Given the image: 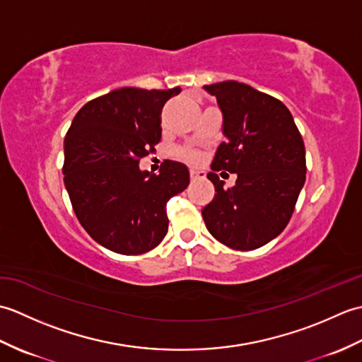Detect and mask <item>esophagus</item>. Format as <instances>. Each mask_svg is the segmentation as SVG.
Masks as SVG:
<instances>
[{
    "label": "esophagus",
    "instance_id": "esophagus-1",
    "mask_svg": "<svg viewBox=\"0 0 362 362\" xmlns=\"http://www.w3.org/2000/svg\"><path fill=\"white\" fill-rule=\"evenodd\" d=\"M189 177H191V180H197V179H202V177H205V173L199 171V169H191Z\"/></svg>",
    "mask_w": 362,
    "mask_h": 362
}]
</instances>
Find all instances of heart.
Wrapping results in <instances>:
<instances>
[{
  "label": "heart",
  "instance_id": "1",
  "mask_svg": "<svg viewBox=\"0 0 362 362\" xmlns=\"http://www.w3.org/2000/svg\"><path fill=\"white\" fill-rule=\"evenodd\" d=\"M182 157L188 160V161H191V163H194V161L201 160V153H199L197 151H193V149H187V151L182 152Z\"/></svg>",
  "mask_w": 362,
  "mask_h": 362
}]
</instances>
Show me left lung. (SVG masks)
Here are the masks:
<instances>
[{"instance_id": "8db88e82", "label": "left lung", "mask_w": 362, "mask_h": 362, "mask_svg": "<svg viewBox=\"0 0 362 362\" xmlns=\"http://www.w3.org/2000/svg\"><path fill=\"white\" fill-rule=\"evenodd\" d=\"M222 112L221 143L206 177L213 201L202 216L209 232L236 250H253L279 236L303 188L305 144L288 107L247 83L226 81L204 86ZM237 174L226 189L216 174Z\"/></svg>"}]
</instances>
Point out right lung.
I'll use <instances>...</instances> for the list:
<instances>
[{
	"label": "right lung",
	"mask_w": 362,
	"mask_h": 362,
	"mask_svg": "<svg viewBox=\"0 0 362 362\" xmlns=\"http://www.w3.org/2000/svg\"><path fill=\"white\" fill-rule=\"evenodd\" d=\"M180 91L113 90L83 105L68 129L65 188L82 227L105 249L140 255L168 232L166 204L188 187V168L166 160L156 175L138 165L160 141L165 103Z\"/></svg>",
	"instance_id": "add662e5"
}]
</instances>
